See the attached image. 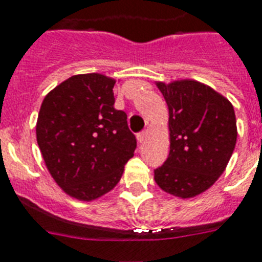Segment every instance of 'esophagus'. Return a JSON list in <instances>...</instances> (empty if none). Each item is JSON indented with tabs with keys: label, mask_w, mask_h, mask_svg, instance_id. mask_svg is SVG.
Returning a JSON list of instances; mask_svg holds the SVG:
<instances>
[{
	"label": "esophagus",
	"mask_w": 262,
	"mask_h": 262,
	"mask_svg": "<svg viewBox=\"0 0 262 262\" xmlns=\"http://www.w3.org/2000/svg\"><path fill=\"white\" fill-rule=\"evenodd\" d=\"M146 137H147V131H142V133H139L137 135L138 142H139V143H143L144 139H146Z\"/></svg>",
	"instance_id": "obj_1"
}]
</instances>
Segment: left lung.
<instances>
[{
  "label": "left lung",
  "mask_w": 262,
  "mask_h": 262,
  "mask_svg": "<svg viewBox=\"0 0 262 262\" xmlns=\"http://www.w3.org/2000/svg\"><path fill=\"white\" fill-rule=\"evenodd\" d=\"M169 108L170 151L154 170L158 187L177 198L207 190L225 171L237 142L231 102L198 81L157 82Z\"/></svg>",
  "instance_id": "1"
}]
</instances>
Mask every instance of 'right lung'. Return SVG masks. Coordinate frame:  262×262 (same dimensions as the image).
Instances as JSON below:
<instances>
[{"mask_svg": "<svg viewBox=\"0 0 262 262\" xmlns=\"http://www.w3.org/2000/svg\"><path fill=\"white\" fill-rule=\"evenodd\" d=\"M115 79L73 75L41 102L36 139L50 174L72 198L92 202L120 181L137 138L115 110Z\"/></svg>", "mask_w": 262, "mask_h": 262, "instance_id": "obj_1", "label": "right lung"}]
</instances>
